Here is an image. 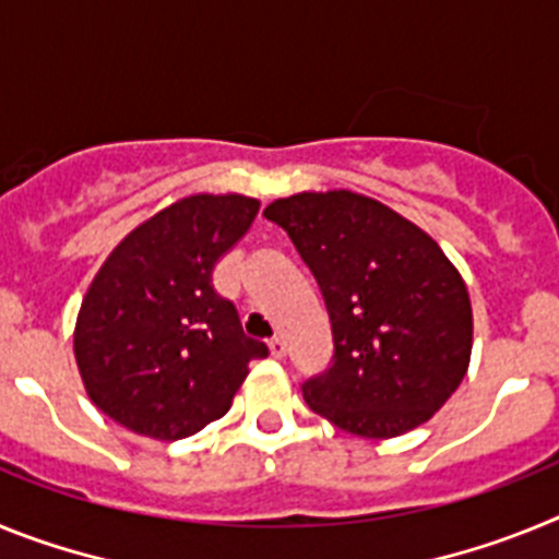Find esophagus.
<instances>
[{
    "label": "esophagus",
    "mask_w": 559,
    "mask_h": 559,
    "mask_svg": "<svg viewBox=\"0 0 559 559\" xmlns=\"http://www.w3.org/2000/svg\"><path fill=\"white\" fill-rule=\"evenodd\" d=\"M269 349H271V358H285V353H288V347H285L283 338H271Z\"/></svg>",
    "instance_id": "1"
}]
</instances>
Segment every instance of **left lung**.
I'll list each match as a JSON object with an SVG mask.
<instances>
[{"mask_svg":"<svg viewBox=\"0 0 559 559\" xmlns=\"http://www.w3.org/2000/svg\"><path fill=\"white\" fill-rule=\"evenodd\" d=\"M322 288L335 355L302 386L341 431L392 439L428 423L471 367L473 308L428 231L353 190L296 192L265 206Z\"/></svg>","mask_w":559,"mask_h":559,"instance_id":"obj_1","label":"left lung"}]
</instances>
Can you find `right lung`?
<instances>
[{
	"label": "right lung",
	"mask_w": 559,
	"mask_h": 559,
	"mask_svg": "<svg viewBox=\"0 0 559 559\" xmlns=\"http://www.w3.org/2000/svg\"><path fill=\"white\" fill-rule=\"evenodd\" d=\"M257 212L260 201L237 192L187 195L106 257L78 310L75 360L114 423L159 442L192 437L229 412L251 360L269 355L212 288Z\"/></svg>",
	"instance_id": "1"
}]
</instances>
